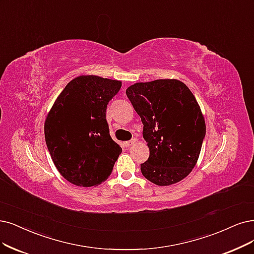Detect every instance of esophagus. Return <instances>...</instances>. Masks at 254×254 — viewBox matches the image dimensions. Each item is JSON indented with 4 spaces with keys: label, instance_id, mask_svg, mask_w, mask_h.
I'll return each mask as SVG.
<instances>
[{
    "label": "esophagus",
    "instance_id": "esophagus-1",
    "mask_svg": "<svg viewBox=\"0 0 254 254\" xmlns=\"http://www.w3.org/2000/svg\"><path fill=\"white\" fill-rule=\"evenodd\" d=\"M135 143H136V139H132V140H129V141L125 142V146L126 147H130L132 145H134Z\"/></svg>",
    "mask_w": 254,
    "mask_h": 254
}]
</instances>
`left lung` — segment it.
Masks as SVG:
<instances>
[{
    "label": "left lung",
    "instance_id": "left-lung-1",
    "mask_svg": "<svg viewBox=\"0 0 254 254\" xmlns=\"http://www.w3.org/2000/svg\"><path fill=\"white\" fill-rule=\"evenodd\" d=\"M126 93L141 118L149 148L142 175L159 186L180 182L195 166L206 133L194 95L181 80L168 78L136 82Z\"/></svg>",
    "mask_w": 254,
    "mask_h": 254
}]
</instances>
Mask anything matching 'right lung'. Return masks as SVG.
Instances as JSON below:
<instances>
[{"label":"right lung","mask_w":254,"mask_h":254,"mask_svg":"<svg viewBox=\"0 0 254 254\" xmlns=\"http://www.w3.org/2000/svg\"><path fill=\"white\" fill-rule=\"evenodd\" d=\"M121 84L80 75L64 87L46 116L44 132L52 161L74 185L90 187L106 181L122 152L110 136L106 118L108 103Z\"/></svg>","instance_id":"1"}]
</instances>
